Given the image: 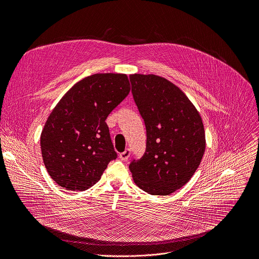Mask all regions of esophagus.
Here are the masks:
<instances>
[{"mask_svg":"<svg viewBox=\"0 0 259 259\" xmlns=\"http://www.w3.org/2000/svg\"><path fill=\"white\" fill-rule=\"evenodd\" d=\"M130 153H131V150H130V149H126L123 152L119 153V159H120L121 161H127V160L129 159Z\"/></svg>","mask_w":259,"mask_h":259,"instance_id":"obj_1","label":"esophagus"}]
</instances>
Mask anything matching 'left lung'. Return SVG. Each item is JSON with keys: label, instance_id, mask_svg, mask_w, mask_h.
<instances>
[{"label": "left lung", "instance_id": "left-lung-1", "mask_svg": "<svg viewBox=\"0 0 259 259\" xmlns=\"http://www.w3.org/2000/svg\"><path fill=\"white\" fill-rule=\"evenodd\" d=\"M130 81L147 143L144 155L133 160L129 169L144 192L168 196L198 169L205 151L203 122L188 97L166 78L132 74Z\"/></svg>", "mask_w": 259, "mask_h": 259}]
</instances>
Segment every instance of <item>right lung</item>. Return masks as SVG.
Listing matches in <instances>:
<instances>
[{
    "mask_svg": "<svg viewBox=\"0 0 259 259\" xmlns=\"http://www.w3.org/2000/svg\"><path fill=\"white\" fill-rule=\"evenodd\" d=\"M129 92L126 74H94L75 83L53 109L40 145L43 163L59 186L82 192L116 159L106 119Z\"/></svg>",
    "mask_w": 259,
    "mask_h": 259,
    "instance_id": "right-lung-1",
    "label": "right lung"
}]
</instances>
